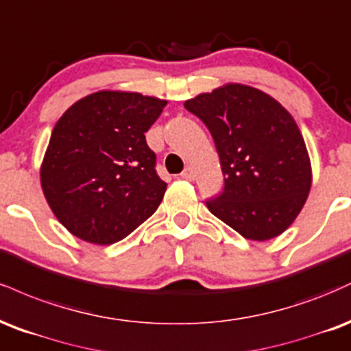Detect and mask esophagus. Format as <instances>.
I'll return each mask as SVG.
<instances>
[{"label":"esophagus","instance_id":"1","mask_svg":"<svg viewBox=\"0 0 351 351\" xmlns=\"http://www.w3.org/2000/svg\"><path fill=\"white\" fill-rule=\"evenodd\" d=\"M180 177L185 180H192L193 179V169L192 167H185L182 171V174H180Z\"/></svg>","mask_w":351,"mask_h":351}]
</instances>
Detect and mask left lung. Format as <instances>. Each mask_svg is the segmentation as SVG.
<instances>
[{"label":"left lung","instance_id":"1","mask_svg":"<svg viewBox=\"0 0 351 351\" xmlns=\"http://www.w3.org/2000/svg\"><path fill=\"white\" fill-rule=\"evenodd\" d=\"M212 134L225 189L210 212L246 240L266 241L292 225L312 185L308 152L294 118L273 97L226 84L184 103Z\"/></svg>","mask_w":351,"mask_h":351}]
</instances>
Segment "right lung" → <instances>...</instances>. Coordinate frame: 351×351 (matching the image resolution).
<instances>
[{
    "instance_id": "1",
    "label": "right lung",
    "mask_w": 351,
    "mask_h": 351,
    "mask_svg": "<svg viewBox=\"0 0 351 351\" xmlns=\"http://www.w3.org/2000/svg\"><path fill=\"white\" fill-rule=\"evenodd\" d=\"M166 105L136 92L101 90L73 103L56 123L40 185L70 233L113 245L158 210L167 184L156 174L144 133Z\"/></svg>"
}]
</instances>
